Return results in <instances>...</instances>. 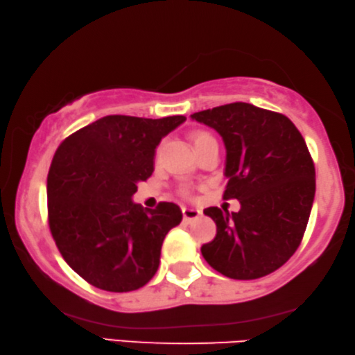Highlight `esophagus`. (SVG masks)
<instances>
[{
    "label": "esophagus",
    "mask_w": 355,
    "mask_h": 355,
    "mask_svg": "<svg viewBox=\"0 0 355 355\" xmlns=\"http://www.w3.org/2000/svg\"><path fill=\"white\" fill-rule=\"evenodd\" d=\"M182 216H184V222H191V220L198 218L201 216V211H198V209H193V207H184Z\"/></svg>",
    "instance_id": "34e87169"
}]
</instances>
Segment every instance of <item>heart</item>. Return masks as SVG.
Returning <instances> with one entry per match:
<instances>
[{"label": "heart", "mask_w": 355, "mask_h": 355, "mask_svg": "<svg viewBox=\"0 0 355 355\" xmlns=\"http://www.w3.org/2000/svg\"><path fill=\"white\" fill-rule=\"evenodd\" d=\"M190 139H191V143H193L195 150H198V149H201L202 146H205V144H207L209 141H212L214 137L209 132H206V130H195V132H191ZM181 193L182 195H189V189L187 187H182L181 189Z\"/></svg>", "instance_id": "1"}]
</instances>
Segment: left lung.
Segmentation results:
<instances>
[{
  "instance_id": "1",
  "label": "left lung",
  "mask_w": 355,
  "mask_h": 355,
  "mask_svg": "<svg viewBox=\"0 0 355 355\" xmlns=\"http://www.w3.org/2000/svg\"><path fill=\"white\" fill-rule=\"evenodd\" d=\"M191 118L222 135L228 178L223 200L241 202L239 212L205 209L217 234L201 247L202 257L234 280L272 274L299 248L315 200V164L304 137L284 114L245 102Z\"/></svg>"
}]
</instances>
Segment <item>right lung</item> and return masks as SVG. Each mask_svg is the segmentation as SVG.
<instances>
[{"instance_id":"1","label":"right lung","mask_w":355,"mask_h":355,"mask_svg":"<svg viewBox=\"0 0 355 355\" xmlns=\"http://www.w3.org/2000/svg\"><path fill=\"white\" fill-rule=\"evenodd\" d=\"M184 116L110 114L69 135L46 176L49 226L66 263L92 286L135 291L155 275L168 231L182 220L174 202L132 201L154 171L155 148Z\"/></svg>"}]
</instances>
